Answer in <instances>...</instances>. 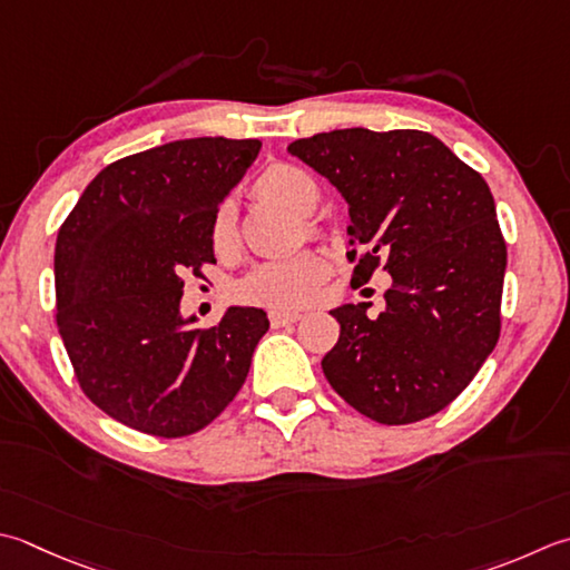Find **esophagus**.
Returning <instances> with one entry per match:
<instances>
[{
	"label": "esophagus",
	"instance_id": "1",
	"mask_svg": "<svg viewBox=\"0 0 570 570\" xmlns=\"http://www.w3.org/2000/svg\"><path fill=\"white\" fill-rule=\"evenodd\" d=\"M301 318L298 311H269V321L274 328H282L288 326V323H296Z\"/></svg>",
	"mask_w": 570,
	"mask_h": 570
}]
</instances>
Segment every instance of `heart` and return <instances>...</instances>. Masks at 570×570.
I'll return each mask as SVG.
<instances>
[{
	"mask_svg": "<svg viewBox=\"0 0 570 570\" xmlns=\"http://www.w3.org/2000/svg\"><path fill=\"white\" fill-rule=\"evenodd\" d=\"M254 195L266 203L284 205L296 215H308L318 205V185L306 170L296 165L276 163L254 180ZM316 229L314 222H306ZM209 244L217 254L227 256L239 244L237 217L229 203H219L209 217ZM326 276V262L316 252H298L286 259L266 262L256 266L237 286V296L244 304H256L272 311H294L316 298L318 286Z\"/></svg>",
	"mask_w": 570,
	"mask_h": 570,
	"instance_id": "obj_1",
	"label": "heart"
}]
</instances>
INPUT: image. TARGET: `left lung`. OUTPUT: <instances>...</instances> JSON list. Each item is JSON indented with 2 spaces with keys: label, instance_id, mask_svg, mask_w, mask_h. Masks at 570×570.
I'll return each instance as SVG.
<instances>
[{
  "label": "left lung",
  "instance_id": "obj_1",
  "mask_svg": "<svg viewBox=\"0 0 570 570\" xmlns=\"http://www.w3.org/2000/svg\"><path fill=\"white\" fill-rule=\"evenodd\" d=\"M351 207V284L393 276L385 311H333L338 343L323 358L331 387L361 415L410 425L474 381L501 333L507 242L474 167L425 130L345 128L288 145Z\"/></svg>",
  "mask_w": 570,
  "mask_h": 570
}]
</instances>
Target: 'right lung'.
Instances as JSON below:
<instances>
[{"label": "right lung", "instance_id": "1", "mask_svg": "<svg viewBox=\"0 0 570 570\" xmlns=\"http://www.w3.org/2000/svg\"><path fill=\"white\" fill-rule=\"evenodd\" d=\"M259 140L189 138L106 165L56 237V326L83 395L153 438L207 428L247 381L262 308L180 316L185 276L215 264L209 217Z\"/></svg>", "mask_w": 570, "mask_h": 570}]
</instances>
